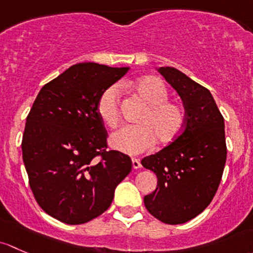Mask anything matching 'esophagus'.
I'll list each match as a JSON object with an SVG mask.
<instances>
[{
	"label": "esophagus",
	"mask_w": 253,
	"mask_h": 253,
	"mask_svg": "<svg viewBox=\"0 0 253 253\" xmlns=\"http://www.w3.org/2000/svg\"><path fill=\"white\" fill-rule=\"evenodd\" d=\"M131 162H132V168L134 169L141 168V163H140L139 160H136V158H132Z\"/></svg>",
	"instance_id": "esophagus-1"
}]
</instances>
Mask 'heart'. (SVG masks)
<instances>
[{"mask_svg":"<svg viewBox=\"0 0 253 253\" xmlns=\"http://www.w3.org/2000/svg\"><path fill=\"white\" fill-rule=\"evenodd\" d=\"M134 92L145 102L146 108L137 119L139 126H127L112 134L109 144L126 155H140L150 150L156 140L161 145L173 142L183 132L186 123L184 106L168 100L166 85L156 77H144L132 84ZM101 121L111 129L121 122V88L111 85L97 101Z\"/></svg>","mask_w":253,"mask_h":253,"instance_id":"obj_1","label":"heart"}]
</instances>
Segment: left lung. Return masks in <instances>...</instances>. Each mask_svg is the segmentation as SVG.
<instances>
[{
    "label": "left lung",
    "instance_id": "1",
    "mask_svg": "<svg viewBox=\"0 0 253 253\" xmlns=\"http://www.w3.org/2000/svg\"><path fill=\"white\" fill-rule=\"evenodd\" d=\"M158 72L183 100L186 123L173 142L141 161L157 176V187L144 204L153 217L174 225L199 215L214 197L226 161L225 131L208 88L173 67Z\"/></svg>",
    "mask_w": 253,
    "mask_h": 253
}]
</instances>
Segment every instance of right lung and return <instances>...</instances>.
Instances as JSON below:
<instances>
[{
	"mask_svg": "<svg viewBox=\"0 0 253 253\" xmlns=\"http://www.w3.org/2000/svg\"><path fill=\"white\" fill-rule=\"evenodd\" d=\"M129 68L72 66L47 83L27 117L23 162L38 205L66 224H84L108 210L132 162L108 151L97 101Z\"/></svg>",
	"mask_w": 253,
	"mask_h": 253,
	"instance_id": "1",
	"label": "right lung"
}]
</instances>
